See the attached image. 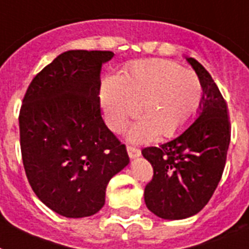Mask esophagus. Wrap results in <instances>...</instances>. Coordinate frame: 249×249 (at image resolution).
<instances>
[{"instance_id": "34e87169", "label": "esophagus", "mask_w": 249, "mask_h": 249, "mask_svg": "<svg viewBox=\"0 0 249 249\" xmlns=\"http://www.w3.org/2000/svg\"><path fill=\"white\" fill-rule=\"evenodd\" d=\"M126 151H128V155L130 159H135V157L141 156V149L135 148V147L128 145V147H126Z\"/></svg>"}]
</instances>
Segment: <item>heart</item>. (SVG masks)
I'll return each instance as SVG.
<instances>
[{"label":"heart","instance_id":"b5f03b06","mask_svg":"<svg viewBox=\"0 0 249 249\" xmlns=\"http://www.w3.org/2000/svg\"><path fill=\"white\" fill-rule=\"evenodd\" d=\"M203 86L195 72L166 60L131 64L120 76H107L101 87V104L108 126L121 131L134 116L129 139L147 141L159 135L173 138L197 118L203 102Z\"/></svg>","mask_w":249,"mask_h":249}]
</instances>
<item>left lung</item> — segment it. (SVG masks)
Wrapping results in <instances>:
<instances>
[{"label": "left lung", "instance_id": "left-lung-1", "mask_svg": "<svg viewBox=\"0 0 249 249\" xmlns=\"http://www.w3.org/2000/svg\"><path fill=\"white\" fill-rule=\"evenodd\" d=\"M203 86V102L195 123L159 147L142 155L153 167L145 185L147 209L166 220H181L201 211L217 188L230 143V121L225 100L210 72L185 57Z\"/></svg>", "mask_w": 249, "mask_h": 249}]
</instances>
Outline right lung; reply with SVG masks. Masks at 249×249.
Returning a JSON list of instances; mask_svg holds the SVG:
<instances>
[{
  "label": "right lung",
  "mask_w": 249,
  "mask_h": 249,
  "mask_svg": "<svg viewBox=\"0 0 249 249\" xmlns=\"http://www.w3.org/2000/svg\"><path fill=\"white\" fill-rule=\"evenodd\" d=\"M111 51L71 50L34 76L20 108V145L30 187L65 217L105 205L110 179L129 163L124 144L101 116V68Z\"/></svg>",
  "instance_id": "obj_1"
}]
</instances>
